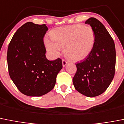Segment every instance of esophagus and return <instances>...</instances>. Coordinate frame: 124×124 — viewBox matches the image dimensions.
<instances>
[{
	"instance_id": "obj_1",
	"label": "esophagus",
	"mask_w": 124,
	"mask_h": 124,
	"mask_svg": "<svg viewBox=\"0 0 124 124\" xmlns=\"http://www.w3.org/2000/svg\"><path fill=\"white\" fill-rule=\"evenodd\" d=\"M68 63V62L67 61H66L65 60H64V59H63V60H62V64H63V67L65 66Z\"/></svg>"
}]
</instances>
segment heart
<instances>
[{
  "label": "heart",
  "mask_w": 124,
  "mask_h": 124,
  "mask_svg": "<svg viewBox=\"0 0 124 124\" xmlns=\"http://www.w3.org/2000/svg\"><path fill=\"white\" fill-rule=\"evenodd\" d=\"M53 42H48L50 52L58 53L60 48H64L65 55L73 61H80L90 54L95 44V32L90 26L82 24L59 28L52 34Z\"/></svg>",
  "instance_id": "heart-1"
}]
</instances>
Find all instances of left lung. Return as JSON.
I'll return each instance as SVG.
<instances>
[{
    "instance_id": "1",
    "label": "left lung",
    "mask_w": 124,
    "mask_h": 124,
    "mask_svg": "<svg viewBox=\"0 0 124 124\" xmlns=\"http://www.w3.org/2000/svg\"><path fill=\"white\" fill-rule=\"evenodd\" d=\"M85 23L90 25L93 29L95 44L85 60L76 64L77 71L72 82L79 93L88 97H94L104 92L114 77L115 44L99 20L90 18Z\"/></svg>"
}]
</instances>
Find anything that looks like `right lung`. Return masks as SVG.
<instances>
[{"mask_svg": "<svg viewBox=\"0 0 124 124\" xmlns=\"http://www.w3.org/2000/svg\"><path fill=\"white\" fill-rule=\"evenodd\" d=\"M47 30L45 24L28 22L16 31L8 45L9 75L18 89L27 96H40L50 92L63 68L60 58L49 61L45 56L43 39Z\"/></svg>", "mask_w": 124, "mask_h": 124, "instance_id": "1", "label": "right lung"}]
</instances>
